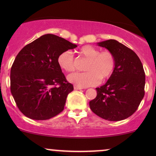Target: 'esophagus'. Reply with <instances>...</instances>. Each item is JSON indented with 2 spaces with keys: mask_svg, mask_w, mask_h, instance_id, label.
Here are the masks:
<instances>
[{
  "mask_svg": "<svg viewBox=\"0 0 156 156\" xmlns=\"http://www.w3.org/2000/svg\"><path fill=\"white\" fill-rule=\"evenodd\" d=\"M74 89H75V90H80V89H83V87H80L79 86H76V85H74Z\"/></svg>",
  "mask_w": 156,
  "mask_h": 156,
  "instance_id": "34e87169",
  "label": "esophagus"
}]
</instances>
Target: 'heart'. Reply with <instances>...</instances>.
Segmentation results:
<instances>
[{
	"mask_svg": "<svg viewBox=\"0 0 156 156\" xmlns=\"http://www.w3.org/2000/svg\"><path fill=\"white\" fill-rule=\"evenodd\" d=\"M81 56L88 59L84 72H74L67 76L69 82L80 87L94 86L99 81L108 80L116 67V57L109 50L100 52L99 49L91 45H84L79 50ZM57 62L61 69L72 72L75 69V59L70 51H64L59 55Z\"/></svg>",
	"mask_w": 156,
	"mask_h": 156,
	"instance_id": "obj_1",
	"label": "heart"
}]
</instances>
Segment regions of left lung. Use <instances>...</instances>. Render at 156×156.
I'll use <instances>...</instances> for the list:
<instances>
[{
	"label": "left lung",
	"mask_w": 156,
	"mask_h": 156,
	"mask_svg": "<svg viewBox=\"0 0 156 156\" xmlns=\"http://www.w3.org/2000/svg\"><path fill=\"white\" fill-rule=\"evenodd\" d=\"M97 44L114 53L116 63L106 84L96 88L97 97L89 101V106L106 120H123L137 110L144 97V67L138 55L117 40H108Z\"/></svg>",
	"instance_id": "1"
}]
</instances>
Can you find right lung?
<instances>
[{
	"instance_id": "obj_1",
	"label": "right lung",
	"mask_w": 156,
	"mask_h": 156,
	"mask_svg": "<svg viewBox=\"0 0 156 156\" xmlns=\"http://www.w3.org/2000/svg\"><path fill=\"white\" fill-rule=\"evenodd\" d=\"M76 47L62 37L46 34L19 52L10 69V91L25 116L47 120L62 112L74 87L66 80L57 58Z\"/></svg>"
}]
</instances>
